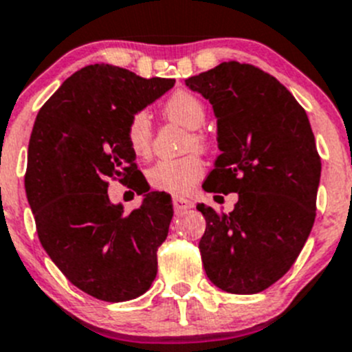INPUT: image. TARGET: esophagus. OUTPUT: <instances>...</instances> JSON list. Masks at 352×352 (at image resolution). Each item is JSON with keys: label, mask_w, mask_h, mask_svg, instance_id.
I'll return each instance as SVG.
<instances>
[{"label": "esophagus", "mask_w": 352, "mask_h": 352, "mask_svg": "<svg viewBox=\"0 0 352 352\" xmlns=\"http://www.w3.org/2000/svg\"><path fill=\"white\" fill-rule=\"evenodd\" d=\"M192 206L194 203L190 199H187V197H182V196L173 197V210H175V213H182V211L190 210Z\"/></svg>", "instance_id": "obj_1"}]
</instances>
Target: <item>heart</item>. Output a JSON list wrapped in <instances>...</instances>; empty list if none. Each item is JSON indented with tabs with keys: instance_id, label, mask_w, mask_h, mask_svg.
<instances>
[{
	"instance_id": "obj_1",
	"label": "heart",
	"mask_w": 352,
	"mask_h": 352,
	"mask_svg": "<svg viewBox=\"0 0 352 352\" xmlns=\"http://www.w3.org/2000/svg\"><path fill=\"white\" fill-rule=\"evenodd\" d=\"M163 115L168 120L189 129L190 134L187 139V148L206 149L210 141L204 132L199 131L206 120V108L204 103L189 91H177L162 108ZM127 142L132 153L138 156H148L151 151L153 127L149 115L146 111H138L131 117L127 124ZM203 158L197 153L182 156L175 160H162L151 166L148 173L149 184L155 189L165 190L170 194H187L204 175Z\"/></svg>"
}]
</instances>
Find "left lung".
<instances>
[{"instance_id":"obj_1","label":"left lung","mask_w":352,"mask_h":352,"mask_svg":"<svg viewBox=\"0 0 352 352\" xmlns=\"http://www.w3.org/2000/svg\"><path fill=\"white\" fill-rule=\"evenodd\" d=\"M213 104L221 155L208 192H237L230 213L206 204L199 241L208 278L230 294H256L284 277L316 217L322 160L305 108L274 75L223 61L186 80Z\"/></svg>"}]
</instances>
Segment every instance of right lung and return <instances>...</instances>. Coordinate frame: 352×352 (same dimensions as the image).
<instances>
[{"instance_id": "right-lung-1", "label": "right lung", "mask_w": 352, "mask_h": 352, "mask_svg": "<svg viewBox=\"0 0 352 352\" xmlns=\"http://www.w3.org/2000/svg\"><path fill=\"white\" fill-rule=\"evenodd\" d=\"M173 84L113 65H87L60 85L34 122L25 192L39 241L75 287L101 301L139 298L158 272L172 199L148 192L127 124ZM110 178L131 179L129 186L146 192L142 206L125 215L121 205H111Z\"/></svg>"}]
</instances>
